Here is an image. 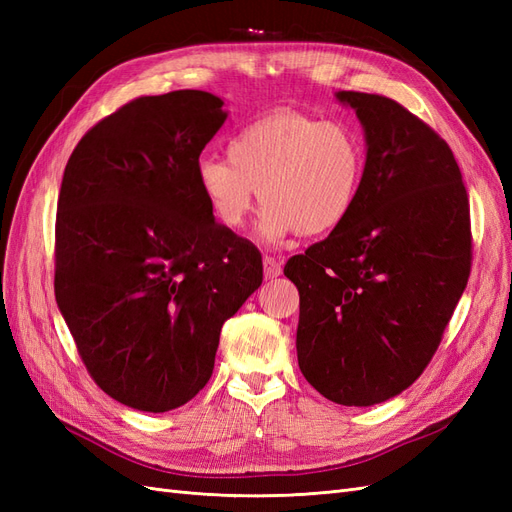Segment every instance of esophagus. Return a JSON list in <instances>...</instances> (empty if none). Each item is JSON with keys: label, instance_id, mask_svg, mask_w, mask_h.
Segmentation results:
<instances>
[{"label": "esophagus", "instance_id": "34e87169", "mask_svg": "<svg viewBox=\"0 0 512 512\" xmlns=\"http://www.w3.org/2000/svg\"><path fill=\"white\" fill-rule=\"evenodd\" d=\"M262 265H265V277H267V280H273V277L282 275V262L280 260H275L271 256H265V258H262Z\"/></svg>", "mask_w": 512, "mask_h": 512}]
</instances>
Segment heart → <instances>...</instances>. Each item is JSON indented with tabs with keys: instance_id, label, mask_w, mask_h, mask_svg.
Listing matches in <instances>:
<instances>
[{
	"instance_id": "heart-1",
	"label": "heart",
	"mask_w": 512,
	"mask_h": 512,
	"mask_svg": "<svg viewBox=\"0 0 512 512\" xmlns=\"http://www.w3.org/2000/svg\"><path fill=\"white\" fill-rule=\"evenodd\" d=\"M367 151L342 121L277 108L243 126L228 158L200 156L196 183L224 228L239 230L258 198L267 203L258 237L280 243L292 232L316 237L346 222L359 200Z\"/></svg>"
}]
</instances>
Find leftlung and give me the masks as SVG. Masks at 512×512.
Returning <instances> with one entry per match:
<instances>
[{
  "instance_id": "1",
  "label": "left lung",
  "mask_w": 512,
  "mask_h": 512,
  "mask_svg": "<svg viewBox=\"0 0 512 512\" xmlns=\"http://www.w3.org/2000/svg\"><path fill=\"white\" fill-rule=\"evenodd\" d=\"M365 132L359 200L292 256L305 380L342 406L406 391L438 350L472 265L470 203L451 147L391 98L337 91Z\"/></svg>"
}]
</instances>
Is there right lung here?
<instances>
[{
  "instance_id": "add662e5",
  "label": "right lung",
  "mask_w": 512,
  "mask_h": 512,
  "mask_svg": "<svg viewBox=\"0 0 512 512\" xmlns=\"http://www.w3.org/2000/svg\"><path fill=\"white\" fill-rule=\"evenodd\" d=\"M222 106L198 89L136 98L81 138L61 179L57 307L91 378L141 412L203 389L222 324L262 284L260 252L196 183Z\"/></svg>"
}]
</instances>
